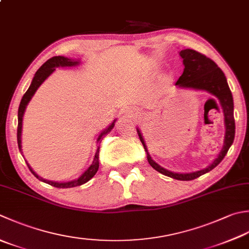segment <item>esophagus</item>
<instances>
[{
    "label": "esophagus",
    "mask_w": 249,
    "mask_h": 249,
    "mask_svg": "<svg viewBox=\"0 0 249 249\" xmlns=\"http://www.w3.org/2000/svg\"><path fill=\"white\" fill-rule=\"evenodd\" d=\"M128 115L133 116V115H134V111H128Z\"/></svg>",
    "instance_id": "obj_1"
}]
</instances>
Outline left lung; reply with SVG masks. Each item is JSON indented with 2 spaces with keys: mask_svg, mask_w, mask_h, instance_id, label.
I'll return each mask as SVG.
<instances>
[{
  "mask_svg": "<svg viewBox=\"0 0 249 249\" xmlns=\"http://www.w3.org/2000/svg\"><path fill=\"white\" fill-rule=\"evenodd\" d=\"M180 57L182 58L184 69L182 75L179 77L176 86L179 89H194V90H203L207 91L208 94L215 97L220 104L223 115H225V126H226V134L225 139H223L222 149L219 152L218 157L208 165L207 167L201 170L192 173H175L164 168L159 165L155 160L151 158L148 151L147 144L142 137V134L138 127L137 133L139 139L142 143L144 151L147 152V159L149 164L159 173L165 175V176L182 180V181H188V180H193L202 175L211 172L212 169L215 168L217 165L221 162L223 158L226 157L229 149L233 143L235 135V122L234 115H233V110H234V105H233V97L230 90V87L228 85L227 77L225 73L219 68L211 58L202 55L201 53H197L194 50H182L179 52Z\"/></svg>",
  "mask_w": 249,
  "mask_h": 249,
  "instance_id": "1",
  "label": "left lung"
}]
</instances>
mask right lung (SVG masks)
<instances>
[{"instance_id":"obj_1","label":"right lung","mask_w":249,"mask_h":249,"mask_svg":"<svg viewBox=\"0 0 249 249\" xmlns=\"http://www.w3.org/2000/svg\"><path fill=\"white\" fill-rule=\"evenodd\" d=\"M81 63L80 59H72V58H68V57H63V56H55L52 57L51 59H48L45 63H43L41 66L40 69L36 71V74H34V77L32 79V82L30 86H29L28 90L26 91V94L23 95L22 99L20 101V105H19V109H18V128H17V141H18V148L20 150V152L22 154V149H21V133H22V120H23V114L24 111L27 109V106L30 100L32 99V97L36 94V91L37 90L38 87H40L43 82L45 81L48 76H50L52 73L56 70V68H71V67H76ZM115 121L116 119L112 122V123L108 126V127L105 128L101 133L98 135L97 137L96 143H97V150L95 153L94 160H92L91 164L89 165L87 169L83 173L79 178H76L74 180H70V181H65V182H58V181H53V180H47L44 179L41 176L34 172L32 167L29 165V163L26 160V163L28 165L29 169L31 170V173L36 176L38 180L41 181L51 184L53 187L56 188H61V189H67V188H73V187H77V186H82V184L86 183L87 181L95 176V174L97 173V170L99 168V150H100V142L102 140V137L106 135H108L110 131L113 129L114 125H115ZM23 157V155H22Z\"/></svg>"}]
</instances>
